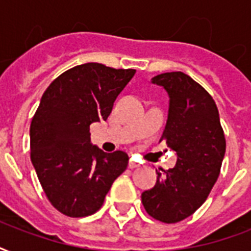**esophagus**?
Returning a JSON list of instances; mask_svg holds the SVG:
<instances>
[{"label": "esophagus", "mask_w": 251, "mask_h": 251, "mask_svg": "<svg viewBox=\"0 0 251 251\" xmlns=\"http://www.w3.org/2000/svg\"><path fill=\"white\" fill-rule=\"evenodd\" d=\"M139 167V164H138L137 161H134V160H130L129 161V168L130 169H134V168H138Z\"/></svg>", "instance_id": "1"}]
</instances>
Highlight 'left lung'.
<instances>
[{"label": "left lung", "mask_w": 251, "mask_h": 251, "mask_svg": "<svg viewBox=\"0 0 251 251\" xmlns=\"http://www.w3.org/2000/svg\"><path fill=\"white\" fill-rule=\"evenodd\" d=\"M169 96L161 141L177 152L175 168L157 172L156 185L142 193L151 218L172 224L193 215L210 194L226 153V137L214 99L182 72L153 76Z\"/></svg>", "instance_id": "obj_1"}]
</instances>
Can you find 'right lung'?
<instances>
[{
	"label": "right lung",
	"mask_w": 251,
	"mask_h": 251,
	"mask_svg": "<svg viewBox=\"0 0 251 251\" xmlns=\"http://www.w3.org/2000/svg\"><path fill=\"white\" fill-rule=\"evenodd\" d=\"M134 74V69L88 62L62 73L43 94L29 127L31 161L47 198L61 214H95L127 168V153H106L91 145L90 125L106 121Z\"/></svg>",
	"instance_id": "obj_1"
}]
</instances>
